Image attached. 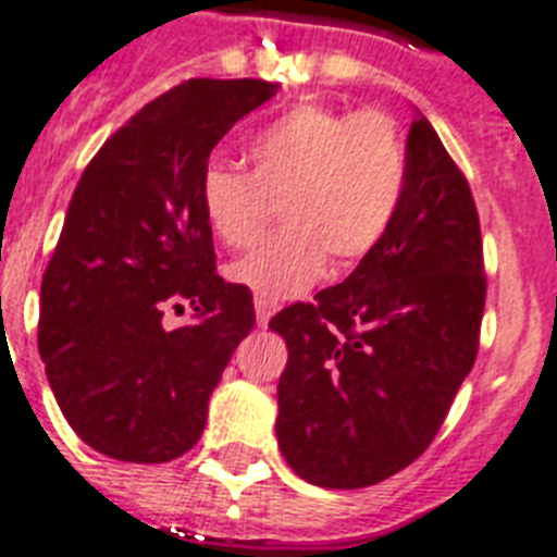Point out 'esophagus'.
<instances>
[{
	"label": "esophagus",
	"instance_id": "obj_1",
	"mask_svg": "<svg viewBox=\"0 0 557 557\" xmlns=\"http://www.w3.org/2000/svg\"><path fill=\"white\" fill-rule=\"evenodd\" d=\"M277 300H271V297H265V295H257L253 297V309H257V323H260V326H265V323L271 321V314L277 312Z\"/></svg>",
	"mask_w": 557,
	"mask_h": 557
}]
</instances>
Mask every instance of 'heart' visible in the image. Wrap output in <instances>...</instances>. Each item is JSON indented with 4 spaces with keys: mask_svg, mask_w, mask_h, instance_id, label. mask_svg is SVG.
Segmentation results:
<instances>
[{
    "mask_svg": "<svg viewBox=\"0 0 557 557\" xmlns=\"http://www.w3.org/2000/svg\"><path fill=\"white\" fill-rule=\"evenodd\" d=\"M248 159L251 176L222 164L201 176V213L227 248H251L283 208L286 231L227 265L234 283L265 297L300 295L326 257L338 269L367 257L405 190V141L384 109L306 100L253 138Z\"/></svg>",
    "mask_w": 557,
    "mask_h": 557,
    "instance_id": "obj_1",
    "label": "heart"
}]
</instances>
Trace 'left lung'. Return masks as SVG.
Masks as SVG:
<instances>
[{
    "instance_id": "8db88e82",
    "label": "left lung",
    "mask_w": 557,
    "mask_h": 557,
    "mask_svg": "<svg viewBox=\"0 0 557 557\" xmlns=\"http://www.w3.org/2000/svg\"><path fill=\"white\" fill-rule=\"evenodd\" d=\"M485 286L468 178L419 115L387 234L344 283L269 323L288 347L277 445L292 471L367 488L422 457L474 367Z\"/></svg>"
}]
</instances>
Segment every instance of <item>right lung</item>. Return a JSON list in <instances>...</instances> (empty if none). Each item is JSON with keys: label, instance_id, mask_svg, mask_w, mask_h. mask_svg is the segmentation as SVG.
<instances>
[{"label": "right lung", "instance_id": "right-lung-1", "mask_svg": "<svg viewBox=\"0 0 557 557\" xmlns=\"http://www.w3.org/2000/svg\"><path fill=\"white\" fill-rule=\"evenodd\" d=\"M277 83L190 77L86 164L39 288V358L74 433L121 462L199 442L208 398L253 330L251 288L216 274L201 176L222 135ZM194 306L170 333L163 312Z\"/></svg>", "mask_w": 557, "mask_h": 557}]
</instances>
